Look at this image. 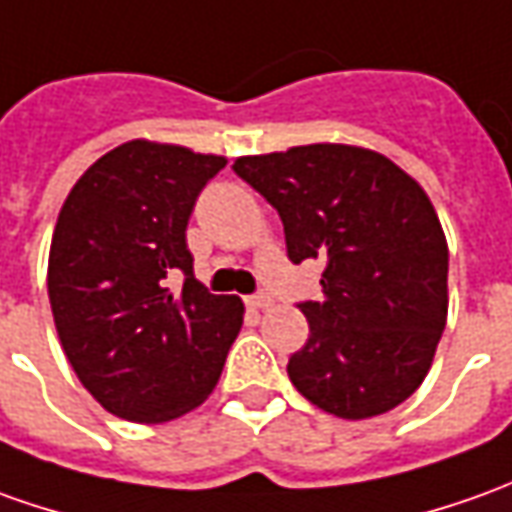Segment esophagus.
<instances>
[{
  "mask_svg": "<svg viewBox=\"0 0 512 512\" xmlns=\"http://www.w3.org/2000/svg\"><path fill=\"white\" fill-rule=\"evenodd\" d=\"M246 305H249V308H257V311H266V308L274 305V300L266 297V294H255V297H246Z\"/></svg>",
  "mask_w": 512,
  "mask_h": 512,
  "instance_id": "1",
  "label": "esophagus"
}]
</instances>
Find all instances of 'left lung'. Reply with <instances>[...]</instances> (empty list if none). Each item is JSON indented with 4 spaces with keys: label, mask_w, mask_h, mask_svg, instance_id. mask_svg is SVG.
I'll return each instance as SVG.
<instances>
[{
    "label": "left lung",
    "mask_w": 512,
    "mask_h": 512,
    "mask_svg": "<svg viewBox=\"0 0 512 512\" xmlns=\"http://www.w3.org/2000/svg\"><path fill=\"white\" fill-rule=\"evenodd\" d=\"M235 173L280 212L294 263L322 260L311 336L288 358L305 401L344 420L395 409L429 375L448 316V243L417 179L342 142L238 156Z\"/></svg>",
    "instance_id": "8db88e82"
}]
</instances>
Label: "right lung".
Here are the masks:
<instances>
[{
	"mask_svg": "<svg viewBox=\"0 0 512 512\" xmlns=\"http://www.w3.org/2000/svg\"><path fill=\"white\" fill-rule=\"evenodd\" d=\"M227 156L131 139L72 184L47 263L52 319L72 370L106 412L168 423L207 401L243 302L193 277L187 221ZM185 274L182 292L167 277Z\"/></svg>",
	"mask_w": 512,
	"mask_h": 512,
	"instance_id": "1",
	"label": "right lung"
}]
</instances>
